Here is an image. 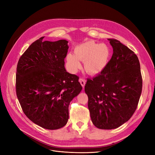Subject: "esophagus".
Listing matches in <instances>:
<instances>
[{"instance_id":"obj_1","label":"esophagus","mask_w":155,"mask_h":155,"mask_svg":"<svg viewBox=\"0 0 155 155\" xmlns=\"http://www.w3.org/2000/svg\"><path fill=\"white\" fill-rule=\"evenodd\" d=\"M79 83H81V86H82L83 87H85V83H86V80H85V79H84V78H79Z\"/></svg>"}]
</instances>
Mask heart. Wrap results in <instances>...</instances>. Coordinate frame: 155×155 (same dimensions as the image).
Returning <instances> with one entry per match:
<instances>
[{"instance_id": "b5f03b06", "label": "heart", "mask_w": 155, "mask_h": 155, "mask_svg": "<svg viewBox=\"0 0 155 155\" xmlns=\"http://www.w3.org/2000/svg\"><path fill=\"white\" fill-rule=\"evenodd\" d=\"M110 54V49L106 45L88 41L76 46L74 54H67V64L70 70L75 72L81 66L80 61H84L87 72L94 75L99 74L106 67Z\"/></svg>"}]
</instances>
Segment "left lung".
I'll return each instance as SVG.
<instances>
[{"label":"left lung","instance_id":"1","mask_svg":"<svg viewBox=\"0 0 155 155\" xmlns=\"http://www.w3.org/2000/svg\"><path fill=\"white\" fill-rule=\"evenodd\" d=\"M113 54L106 67L88 78L85 91L93 124L113 129L127 121L137 109L142 90V77L137 55L120 41L108 39Z\"/></svg>","mask_w":155,"mask_h":155}]
</instances>
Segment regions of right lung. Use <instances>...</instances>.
I'll list each match as a JSON object with an SVG mask.
<instances>
[{
	"label": "right lung",
	"mask_w": 155,
	"mask_h": 155,
	"mask_svg": "<svg viewBox=\"0 0 155 155\" xmlns=\"http://www.w3.org/2000/svg\"><path fill=\"white\" fill-rule=\"evenodd\" d=\"M34 41L18 60L17 96L23 112L34 124L54 130L67 124L68 106L82 87L79 77L64 68L66 40Z\"/></svg>",
	"instance_id": "1"
}]
</instances>
